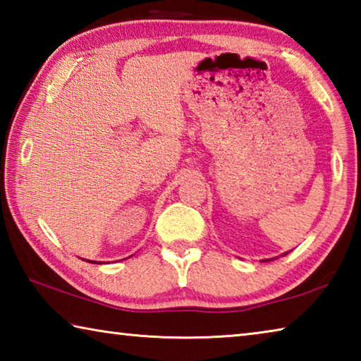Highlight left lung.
Here are the masks:
<instances>
[{
  "label": "left lung",
  "instance_id": "8db88e82",
  "mask_svg": "<svg viewBox=\"0 0 361 361\" xmlns=\"http://www.w3.org/2000/svg\"><path fill=\"white\" fill-rule=\"evenodd\" d=\"M285 255H286V253H285Z\"/></svg>",
  "mask_w": 361,
  "mask_h": 361
}]
</instances>
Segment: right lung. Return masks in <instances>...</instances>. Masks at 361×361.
<instances>
[{
    "mask_svg": "<svg viewBox=\"0 0 361 361\" xmlns=\"http://www.w3.org/2000/svg\"><path fill=\"white\" fill-rule=\"evenodd\" d=\"M90 262H95V261H90Z\"/></svg>",
    "mask_w": 361,
    "mask_h": 361,
    "instance_id": "add662e5",
    "label": "right lung"
}]
</instances>
